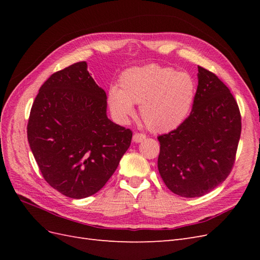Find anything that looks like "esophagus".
<instances>
[{"label":"esophagus","instance_id":"34e87169","mask_svg":"<svg viewBox=\"0 0 260 260\" xmlns=\"http://www.w3.org/2000/svg\"><path fill=\"white\" fill-rule=\"evenodd\" d=\"M145 139H146L145 135H142V133H135V135H133L132 141L135 143H140V142H142V141H144Z\"/></svg>","mask_w":260,"mask_h":260}]
</instances>
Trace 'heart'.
<instances>
[{
  "instance_id": "heart-1",
  "label": "heart",
  "mask_w": 260,
  "mask_h": 260,
  "mask_svg": "<svg viewBox=\"0 0 260 260\" xmlns=\"http://www.w3.org/2000/svg\"><path fill=\"white\" fill-rule=\"evenodd\" d=\"M196 83L191 75L175 68L148 65L127 69L119 78V89L111 88L107 103L114 119L127 123L140 104L141 118L153 132L177 129L190 115Z\"/></svg>"
}]
</instances>
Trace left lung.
<instances>
[{
  "label": "left lung",
  "instance_id": "1",
  "mask_svg": "<svg viewBox=\"0 0 260 260\" xmlns=\"http://www.w3.org/2000/svg\"><path fill=\"white\" fill-rule=\"evenodd\" d=\"M199 85L185 121L158 137L157 161L167 187L182 198H200L229 176L241 137V115L230 90L199 66Z\"/></svg>",
  "mask_w": 260,
  "mask_h": 260
}]
</instances>
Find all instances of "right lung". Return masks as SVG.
Wrapping results in <instances>:
<instances>
[{"label": "right lung", "instance_id": "right-lung-1", "mask_svg": "<svg viewBox=\"0 0 260 260\" xmlns=\"http://www.w3.org/2000/svg\"><path fill=\"white\" fill-rule=\"evenodd\" d=\"M43 178L80 200L99 192L130 146L132 132L107 117V96L86 61L53 74L39 90L27 127Z\"/></svg>", "mask_w": 260, "mask_h": 260}]
</instances>
